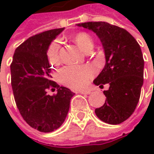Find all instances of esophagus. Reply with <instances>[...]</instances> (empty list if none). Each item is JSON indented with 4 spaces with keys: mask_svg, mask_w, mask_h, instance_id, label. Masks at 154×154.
<instances>
[{
    "mask_svg": "<svg viewBox=\"0 0 154 154\" xmlns=\"http://www.w3.org/2000/svg\"><path fill=\"white\" fill-rule=\"evenodd\" d=\"M79 93L83 94V95H89L91 94V91H79Z\"/></svg>",
    "mask_w": 154,
    "mask_h": 154,
    "instance_id": "esophagus-1",
    "label": "esophagus"
}]
</instances>
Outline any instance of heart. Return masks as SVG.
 <instances>
[{"instance_id":"heart-1","label":"heart","mask_w":154,"mask_h":154,"mask_svg":"<svg viewBox=\"0 0 154 154\" xmlns=\"http://www.w3.org/2000/svg\"><path fill=\"white\" fill-rule=\"evenodd\" d=\"M77 45L84 51L92 49L93 40L89 34L79 32L75 36ZM60 42L56 40L51 43L47 49V57L51 64H57L60 60L59 57ZM95 75V70L89 66H67L62 69L58 74V78L63 83L71 89L79 90L84 88L88 84L90 79Z\"/></svg>"}]
</instances>
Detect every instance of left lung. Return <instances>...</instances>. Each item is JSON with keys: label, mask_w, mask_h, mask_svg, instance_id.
<instances>
[{"label": "left lung", "mask_w": 154, "mask_h": 154, "mask_svg": "<svg viewBox=\"0 0 154 154\" xmlns=\"http://www.w3.org/2000/svg\"><path fill=\"white\" fill-rule=\"evenodd\" d=\"M93 31L102 43L106 63L93 80L96 85H109L104 91L105 103L96 108V115L102 121L119 125L135 111L143 85L144 60L142 50L130 33L106 22L79 23Z\"/></svg>", "instance_id": "8db88e82"}]
</instances>
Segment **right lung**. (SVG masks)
<instances>
[{
    "instance_id": "add662e5",
    "label": "right lung",
    "mask_w": 154,
    "mask_h": 154,
    "mask_svg": "<svg viewBox=\"0 0 154 154\" xmlns=\"http://www.w3.org/2000/svg\"><path fill=\"white\" fill-rule=\"evenodd\" d=\"M63 30L56 29L31 36L15 50L11 64L12 87L22 117L41 132H51L64 122L75 95L51 78L47 49L51 41ZM57 88L50 96L47 89Z\"/></svg>"
}]
</instances>
